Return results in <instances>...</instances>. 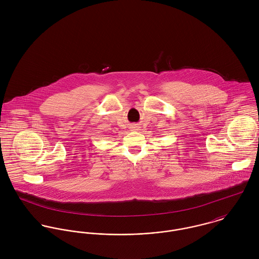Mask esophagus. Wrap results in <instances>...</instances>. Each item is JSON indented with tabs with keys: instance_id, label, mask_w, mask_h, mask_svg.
I'll return each mask as SVG.
<instances>
[{
	"instance_id": "1",
	"label": "esophagus",
	"mask_w": 259,
	"mask_h": 259,
	"mask_svg": "<svg viewBox=\"0 0 259 259\" xmlns=\"http://www.w3.org/2000/svg\"><path fill=\"white\" fill-rule=\"evenodd\" d=\"M132 130H133V131H138V130H139V126H138L137 124H134V125H132Z\"/></svg>"
}]
</instances>
